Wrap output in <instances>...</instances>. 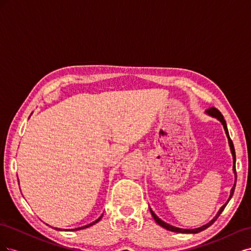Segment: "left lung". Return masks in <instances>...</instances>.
Returning <instances> with one entry per match:
<instances>
[{
	"label": "left lung",
	"instance_id": "8db88e82",
	"mask_svg": "<svg viewBox=\"0 0 251 251\" xmlns=\"http://www.w3.org/2000/svg\"><path fill=\"white\" fill-rule=\"evenodd\" d=\"M206 114L207 115H209V116H211V117H214V118H217L220 123H221L222 125H223V127H224V131H225V134H226V136H227V139H228V144H229V148H230V151H231V155H232V159H233V165H232V171H233V174H234V184H233V186H232V188L230 189V195H229V198H228V200H227V202L223 205V206L219 209V211L217 212V215L212 218L210 221L207 223V224H205V225H203V226H201V227H198V228H194V229H186V228H179V227H176V226H173V225H171V224H168L166 222H164V221H162V220L159 218L155 212L151 209V207H150V210H151V216H153V218H154V220L156 221V223L157 224H159L160 225L161 227H163V228H165V229H168V230H170V231H173V232H180V233H198V232H200V231H202V230H204V229H206L207 227H209L211 224H214V222L216 221V220L218 219V217L221 215V212L224 210V208L226 207V205H227V203L229 202V200L231 199V197H232V195H233V192H234V187H235V182H237V172H235V151H234V147H233V143H232V141H231V139H230V137H229V133H228V130H227V126H226V121L224 120V117H223V115L221 114V112H220L219 110H217L216 108H210V109H208L207 111H206Z\"/></svg>",
	"mask_w": 251,
	"mask_h": 251
}]
</instances>
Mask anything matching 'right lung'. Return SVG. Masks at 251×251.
<instances>
[{
  "instance_id": "obj_1",
  "label": "right lung",
  "mask_w": 251,
  "mask_h": 251,
  "mask_svg": "<svg viewBox=\"0 0 251 251\" xmlns=\"http://www.w3.org/2000/svg\"><path fill=\"white\" fill-rule=\"evenodd\" d=\"M20 182V181H19ZM102 218V215L98 218L97 220H95V221H93L92 223H90V224H88V225H85V226H81V227H77V228H73V229H62V228H55V229H57V230H68V231H74V230H80V229H85V228H87V227H90V226H92V225H94L95 223H97L98 221H100V220Z\"/></svg>"
}]
</instances>
